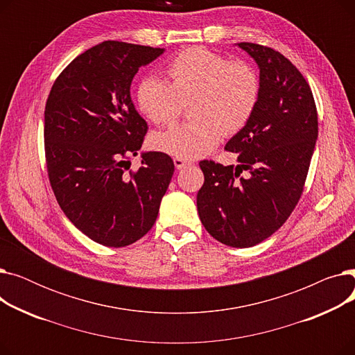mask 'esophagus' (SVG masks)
<instances>
[{"label": "esophagus", "instance_id": "obj_1", "mask_svg": "<svg viewBox=\"0 0 355 355\" xmlns=\"http://www.w3.org/2000/svg\"><path fill=\"white\" fill-rule=\"evenodd\" d=\"M174 165H175L177 170H181V168L190 165V162H189V161H185V159H182V158H174Z\"/></svg>", "mask_w": 355, "mask_h": 355}]
</instances>
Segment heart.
<instances>
[{
	"label": "heart",
	"mask_w": 355,
	"mask_h": 355,
	"mask_svg": "<svg viewBox=\"0 0 355 355\" xmlns=\"http://www.w3.org/2000/svg\"><path fill=\"white\" fill-rule=\"evenodd\" d=\"M170 83L145 76L137 89V105L157 125L174 122L190 105L191 122L175 125L151 137L158 153L182 159L207 155L223 132L237 134L252 119L260 98L257 71L243 60L230 62L204 47L178 53L166 67Z\"/></svg>",
	"instance_id": "1"
}]
</instances>
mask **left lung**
<instances>
[{
    "label": "left lung",
    "instance_id": "obj_1",
    "mask_svg": "<svg viewBox=\"0 0 355 355\" xmlns=\"http://www.w3.org/2000/svg\"><path fill=\"white\" fill-rule=\"evenodd\" d=\"M237 46L259 66L260 98L249 123L225 146L239 165L200 161L197 210L216 240L243 249L272 236L300 201L318 114L308 82L284 54L254 43ZM243 169L251 173L248 179L239 177Z\"/></svg>",
    "mask_w": 355,
    "mask_h": 355
}]
</instances>
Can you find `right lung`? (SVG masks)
I'll list each match as a JSON object with an SVG mask.
<instances>
[{"label":"right lung","mask_w":355,"mask_h":355,"mask_svg":"<svg viewBox=\"0 0 355 355\" xmlns=\"http://www.w3.org/2000/svg\"><path fill=\"white\" fill-rule=\"evenodd\" d=\"M162 53L103 42L78 55L47 98L44 149L55 200L74 226L107 248L132 245L151 230L174 174L171 157L155 151L129 170L148 130L130 83Z\"/></svg>","instance_id":"right-lung-1"}]
</instances>
